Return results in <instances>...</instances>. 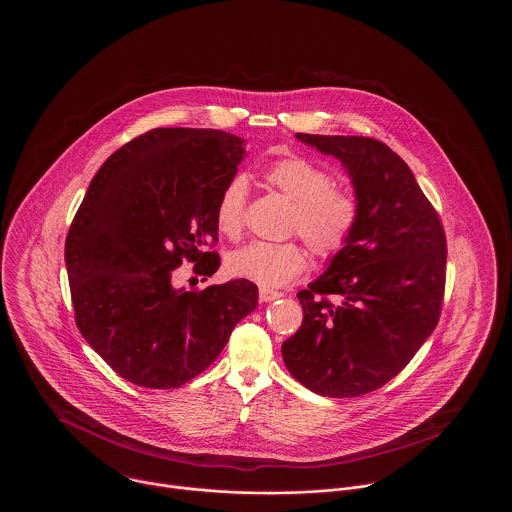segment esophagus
<instances>
[{
	"mask_svg": "<svg viewBox=\"0 0 512 512\" xmlns=\"http://www.w3.org/2000/svg\"><path fill=\"white\" fill-rule=\"evenodd\" d=\"M280 297H284V293L274 292V290H270V288H261V290H259V299H261L263 303H270V301L280 299Z\"/></svg>",
	"mask_w": 512,
	"mask_h": 512,
	"instance_id": "esophagus-1",
	"label": "esophagus"
}]
</instances>
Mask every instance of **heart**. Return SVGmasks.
<instances>
[{"label":"heart","mask_w":512,"mask_h":512,"mask_svg":"<svg viewBox=\"0 0 512 512\" xmlns=\"http://www.w3.org/2000/svg\"><path fill=\"white\" fill-rule=\"evenodd\" d=\"M270 188L293 203L290 232L303 238L320 259H332L353 240L361 222V199L349 186L334 182L328 169L303 155H286L261 172ZM247 184L232 178L219 195L215 219L226 238H240L245 224ZM226 267L230 274L263 288L290 284L307 267V253L297 242H253L234 251Z\"/></svg>","instance_id":"b5f03b06"}]
</instances>
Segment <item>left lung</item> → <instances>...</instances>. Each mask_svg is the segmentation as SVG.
<instances>
[{"mask_svg": "<svg viewBox=\"0 0 512 512\" xmlns=\"http://www.w3.org/2000/svg\"><path fill=\"white\" fill-rule=\"evenodd\" d=\"M295 138L341 161L363 213L349 245L297 293L303 324L282 343V357L318 395L359 397L395 378L434 332L445 292V232L407 163L386 144Z\"/></svg>", "mask_w": 512, "mask_h": 512, "instance_id": "8db88e82", "label": "left lung"}]
</instances>
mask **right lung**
Wrapping results in <instances>:
<instances>
[{
    "label": "right lung",
    "mask_w": 512,
    "mask_h": 512,
    "mask_svg": "<svg viewBox=\"0 0 512 512\" xmlns=\"http://www.w3.org/2000/svg\"><path fill=\"white\" fill-rule=\"evenodd\" d=\"M244 140L203 128H153L117 149L88 186L65 242L74 320L121 378L180 388L211 365L234 326L257 307V286L230 280L176 290L184 259L220 267L215 219Z\"/></svg>",
    "instance_id": "1"
}]
</instances>
